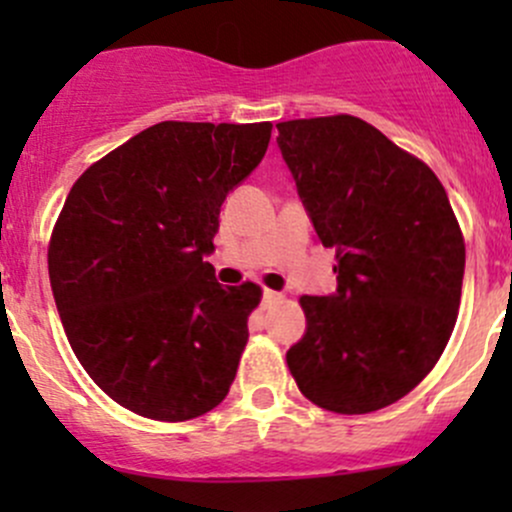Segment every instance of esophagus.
Masks as SVG:
<instances>
[{"instance_id": "34e87169", "label": "esophagus", "mask_w": 512, "mask_h": 512, "mask_svg": "<svg viewBox=\"0 0 512 512\" xmlns=\"http://www.w3.org/2000/svg\"><path fill=\"white\" fill-rule=\"evenodd\" d=\"M262 299H265V304H275V302H280V299H282V292H275V289H265V292H262Z\"/></svg>"}]
</instances>
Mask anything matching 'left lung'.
I'll list each match as a JSON object with an SVG mask.
<instances>
[{"instance_id":"1","label":"left lung","mask_w":512,"mask_h":512,"mask_svg":"<svg viewBox=\"0 0 512 512\" xmlns=\"http://www.w3.org/2000/svg\"><path fill=\"white\" fill-rule=\"evenodd\" d=\"M277 143L337 292L299 297L307 332L287 352L299 391L334 414L404 399L456 327L466 242L441 180L361 118L277 123Z\"/></svg>"}]
</instances>
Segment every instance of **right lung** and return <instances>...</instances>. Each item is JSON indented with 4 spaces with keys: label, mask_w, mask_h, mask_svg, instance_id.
<instances>
[{
    "label": "right lung",
    "mask_w": 512,
    "mask_h": 512,
    "mask_svg": "<svg viewBox=\"0 0 512 512\" xmlns=\"http://www.w3.org/2000/svg\"><path fill=\"white\" fill-rule=\"evenodd\" d=\"M270 133V121H163L69 190L49 240L51 292L76 359L123 409L188 421L230 391L262 289L218 285L203 257Z\"/></svg>",
    "instance_id": "obj_1"
}]
</instances>
